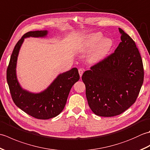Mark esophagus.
Wrapping results in <instances>:
<instances>
[{
  "label": "esophagus",
  "mask_w": 150,
  "mask_h": 150,
  "mask_svg": "<svg viewBox=\"0 0 150 150\" xmlns=\"http://www.w3.org/2000/svg\"><path fill=\"white\" fill-rule=\"evenodd\" d=\"M83 72H84V69H82V68H80L79 69V75H80V77H81L82 74H83Z\"/></svg>",
  "instance_id": "34e87169"
}]
</instances>
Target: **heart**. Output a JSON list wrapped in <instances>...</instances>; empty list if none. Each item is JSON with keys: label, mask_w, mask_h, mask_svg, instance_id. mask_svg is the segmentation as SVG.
I'll return each instance as SVG.
<instances>
[{"label": "heart", "mask_w": 150, "mask_h": 150, "mask_svg": "<svg viewBox=\"0 0 150 150\" xmlns=\"http://www.w3.org/2000/svg\"><path fill=\"white\" fill-rule=\"evenodd\" d=\"M102 37L103 36L99 33L91 35L82 48V51L85 52L95 47L90 56V60L92 63H97L103 60L107 55L112 45L110 39H104L101 40Z\"/></svg>", "instance_id": "heart-1"}]
</instances>
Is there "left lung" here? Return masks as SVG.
Instances as JSON below:
<instances>
[{
	"mask_svg": "<svg viewBox=\"0 0 150 150\" xmlns=\"http://www.w3.org/2000/svg\"><path fill=\"white\" fill-rule=\"evenodd\" d=\"M116 50L86 71L82 80L90 109L98 116L113 117L135 103L144 81V68L135 41L119 28Z\"/></svg>",
	"mask_w": 150,
	"mask_h": 150,
	"instance_id": "obj_1",
	"label": "left lung"
}]
</instances>
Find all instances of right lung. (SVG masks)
Masks as SVG:
<instances>
[{
	"mask_svg": "<svg viewBox=\"0 0 150 150\" xmlns=\"http://www.w3.org/2000/svg\"><path fill=\"white\" fill-rule=\"evenodd\" d=\"M46 30L29 31L25 33L14 47L6 72V79L11 96L16 106L30 116L38 119H49L58 115L64 108L73 85L80 76L77 68L60 74L46 90L40 93H31L22 90L16 76V64L19 50L24 38L42 37Z\"/></svg>",
	"mask_w": 150,
	"mask_h": 150,
	"instance_id": "right-lung-1",
	"label": "right lung"
}]
</instances>
